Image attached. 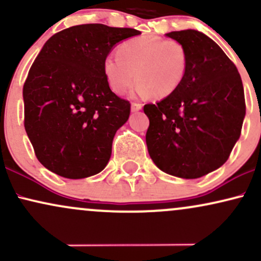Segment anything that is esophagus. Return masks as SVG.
<instances>
[{
    "mask_svg": "<svg viewBox=\"0 0 261 261\" xmlns=\"http://www.w3.org/2000/svg\"><path fill=\"white\" fill-rule=\"evenodd\" d=\"M142 109V104L141 103H133L131 104V110L133 112H139V110Z\"/></svg>",
    "mask_w": 261,
    "mask_h": 261,
    "instance_id": "34e87169",
    "label": "esophagus"
}]
</instances>
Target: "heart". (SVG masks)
<instances>
[{"instance_id": "heart-1", "label": "heart", "mask_w": 261, "mask_h": 261, "mask_svg": "<svg viewBox=\"0 0 261 261\" xmlns=\"http://www.w3.org/2000/svg\"><path fill=\"white\" fill-rule=\"evenodd\" d=\"M189 54L180 41L146 35L122 41L118 56L104 59L103 71L113 92L122 94L140 81L136 93L166 98L176 91L187 74Z\"/></svg>"}]
</instances>
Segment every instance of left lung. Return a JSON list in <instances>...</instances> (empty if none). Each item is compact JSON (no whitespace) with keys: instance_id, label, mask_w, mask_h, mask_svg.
<instances>
[{"instance_id":"1","label":"left lung","mask_w":261,"mask_h":261,"mask_svg":"<svg viewBox=\"0 0 261 261\" xmlns=\"http://www.w3.org/2000/svg\"><path fill=\"white\" fill-rule=\"evenodd\" d=\"M187 47V74L175 92L146 104L148 153L170 175L196 179L220 168L241 136L244 89L236 65L202 33L170 32Z\"/></svg>"}]
</instances>
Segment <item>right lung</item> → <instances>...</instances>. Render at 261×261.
Returning a JSON list of instances; mask_svg holds the SVG:
<instances>
[{
  "label": "right lung",
  "instance_id": "1",
  "mask_svg": "<svg viewBox=\"0 0 261 261\" xmlns=\"http://www.w3.org/2000/svg\"><path fill=\"white\" fill-rule=\"evenodd\" d=\"M139 34L131 28L81 24L45 43L23 86L24 127L45 168L68 179L106 168L131 106L112 92L103 62L116 43Z\"/></svg>",
  "mask_w": 261,
  "mask_h": 261
}]
</instances>
